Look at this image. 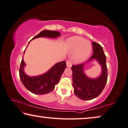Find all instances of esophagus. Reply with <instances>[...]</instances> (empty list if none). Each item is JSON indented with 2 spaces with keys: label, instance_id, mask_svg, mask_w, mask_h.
Segmentation results:
<instances>
[{
  "label": "esophagus",
  "instance_id": "esophagus-1",
  "mask_svg": "<svg viewBox=\"0 0 128 128\" xmlns=\"http://www.w3.org/2000/svg\"><path fill=\"white\" fill-rule=\"evenodd\" d=\"M66 66H67L68 67H71L72 63V62L71 60H67L66 62Z\"/></svg>",
  "mask_w": 128,
  "mask_h": 128
}]
</instances>
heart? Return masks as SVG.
Returning a JSON list of instances; mask_svg holds the SVG:
<instances>
[{
  "label": "heart",
  "instance_id": "1",
  "mask_svg": "<svg viewBox=\"0 0 128 128\" xmlns=\"http://www.w3.org/2000/svg\"><path fill=\"white\" fill-rule=\"evenodd\" d=\"M66 45L72 50H75L74 57L76 61L86 59L90 54L92 48L88 41L80 36H73L66 41Z\"/></svg>",
  "mask_w": 128,
  "mask_h": 128
}]
</instances>
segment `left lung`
I'll list each match as a JSON object with an SVG mask.
<instances>
[{"label":"left lung","mask_w":128,"mask_h":128,"mask_svg":"<svg viewBox=\"0 0 128 128\" xmlns=\"http://www.w3.org/2000/svg\"><path fill=\"white\" fill-rule=\"evenodd\" d=\"M92 44L93 53L90 58L84 63L73 65L71 68L72 71V86L74 89V92L76 97L84 100H92L99 96L107 81L106 56L103 49L98 43L93 42ZM93 60H98L102 69L101 75L95 79L88 78L83 71L84 65Z\"/></svg>","instance_id":"1"}]
</instances>
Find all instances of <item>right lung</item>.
<instances>
[{"instance_id": "obj_1", "label": "right lung", "mask_w": 128, "mask_h": 128, "mask_svg": "<svg viewBox=\"0 0 128 128\" xmlns=\"http://www.w3.org/2000/svg\"><path fill=\"white\" fill-rule=\"evenodd\" d=\"M60 35V32L55 30H44L34 37L32 40L40 37L56 38ZM25 66L26 63L22 58L19 70V75L24 86L26 89L34 94H45L53 91L56 84L58 83L66 68V62L65 61L58 62L45 74L36 76H30L26 75L24 71Z\"/></svg>"}]
</instances>
